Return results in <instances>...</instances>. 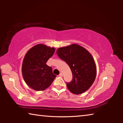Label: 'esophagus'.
<instances>
[{"instance_id": "obj_1", "label": "esophagus", "mask_w": 123, "mask_h": 123, "mask_svg": "<svg viewBox=\"0 0 123 123\" xmlns=\"http://www.w3.org/2000/svg\"><path fill=\"white\" fill-rule=\"evenodd\" d=\"M59 76H60V77H62V76H63V74H62V73H60V74H59Z\"/></svg>"}]
</instances>
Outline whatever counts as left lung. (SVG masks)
<instances>
[{"label":"left lung","instance_id":"obj_1","mask_svg":"<svg viewBox=\"0 0 123 123\" xmlns=\"http://www.w3.org/2000/svg\"><path fill=\"white\" fill-rule=\"evenodd\" d=\"M56 53L71 69L73 79L67 82L68 89L74 94H82L88 90L94 82L97 74L96 66L91 54L76 44L60 48Z\"/></svg>","mask_w":123,"mask_h":123}]
</instances>
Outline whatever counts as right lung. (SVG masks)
I'll return each mask as SVG.
<instances>
[{
    "mask_svg": "<svg viewBox=\"0 0 123 123\" xmlns=\"http://www.w3.org/2000/svg\"><path fill=\"white\" fill-rule=\"evenodd\" d=\"M54 48L39 44L27 52L22 63L23 79L28 86L35 91H43L49 87L56 75L51 67L46 64L55 52Z\"/></svg>",
    "mask_w": 123,
    "mask_h": 123,
    "instance_id": "obj_1",
    "label": "right lung"
}]
</instances>
